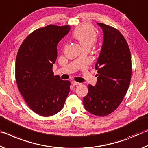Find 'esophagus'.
Returning a JSON list of instances; mask_svg holds the SVG:
<instances>
[{
	"mask_svg": "<svg viewBox=\"0 0 148 148\" xmlns=\"http://www.w3.org/2000/svg\"><path fill=\"white\" fill-rule=\"evenodd\" d=\"M72 84L73 86H76V85H80L81 84V83H77V82H75V81H72Z\"/></svg>",
	"mask_w": 148,
	"mask_h": 148,
	"instance_id": "esophagus-1",
	"label": "esophagus"
}]
</instances>
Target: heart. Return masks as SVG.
<instances>
[{
  "label": "heart",
  "mask_w": 148,
  "mask_h": 148,
  "mask_svg": "<svg viewBox=\"0 0 148 148\" xmlns=\"http://www.w3.org/2000/svg\"><path fill=\"white\" fill-rule=\"evenodd\" d=\"M73 37L85 49L92 47L97 39V33L92 26L87 24L78 27L73 33Z\"/></svg>",
  "instance_id": "1"
}]
</instances>
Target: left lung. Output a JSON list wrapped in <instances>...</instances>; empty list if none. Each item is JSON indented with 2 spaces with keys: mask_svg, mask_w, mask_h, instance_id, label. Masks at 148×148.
I'll return each mask as SVG.
<instances>
[{
  "mask_svg": "<svg viewBox=\"0 0 148 148\" xmlns=\"http://www.w3.org/2000/svg\"><path fill=\"white\" fill-rule=\"evenodd\" d=\"M102 29L103 42L95 65L98 80L89 84L88 94L83 98L86 111L97 116L113 112L127 94L132 75L131 55L127 40L117 29L97 23Z\"/></svg>",
  "mask_w": 148,
  "mask_h": 148,
  "instance_id": "1",
  "label": "left lung"
}]
</instances>
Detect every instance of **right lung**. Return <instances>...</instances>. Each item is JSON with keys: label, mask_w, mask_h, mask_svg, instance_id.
Returning <instances> with one entry per match:
<instances>
[{"label": "right lung", "mask_w": 148, "mask_h": 148, "mask_svg": "<svg viewBox=\"0 0 148 148\" xmlns=\"http://www.w3.org/2000/svg\"><path fill=\"white\" fill-rule=\"evenodd\" d=\"M69 25H49L33 31L23 40L16 56L15 75L21 96L31 110L43 117L62 110L70 90L69 81L54 75L57 45Z\"/></svg>", "instance_id": "1"}]
</instances>
